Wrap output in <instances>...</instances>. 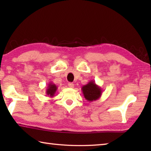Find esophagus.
I'll return each mask as SVG.
<instances>
[{
    "label": "esophagus",
    "instance_id": "1",
    "mask_svg": "<svg viewBox=\"0 0 151 151\" xmlns=\"http://www.w3.org/2000/svg\"><path fill=\"white\" fill-rule=\"evenodd\" d=\"M68 85L70 88H73L74 87V84L73 83H69L68 84Z\"/></svg>",
    "mask_w": 151,
    "mask_h": 151
}]
</instances>
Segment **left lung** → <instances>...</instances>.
Returning <instances> with one entry per match:
<instances>
[{
	"label": "left lung",
	"instance_id": "1",
	"mask_svg": "<svg viewBox=\"0 0 151 151\" xmlns=\"http://www.w3.org/2000/svg\"><path fill=\"white\" fill-rule=\"evenodd\" d=\"M82 91L85 99L88 102L95 101L101 98L103 93L100 86L94 81H91L86 85L82 86Z\"/></svg>",
	"mask_w": 151,
	"mask_h": 151
}]
</instances>
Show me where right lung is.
Masks as SVG:
<instances>
[{"instance_id":"right-lung-1","label":"right lung","mask_w":151,"mask_h":151,"mask_svg":"<svg viewBox=\"0 0 151 151\" xmlns=\"http://www.w3.org/2000/svg\"><path fill=\"white\" fill-rule=\"evenodd\" d=\"M57 91V86L52 82L48 83L47 90H46V94L49 97H53L55 96L56 92Z\"/></svg>"}]
</instances>
